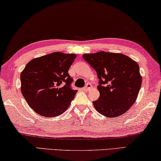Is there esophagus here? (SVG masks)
<instances>
[{
  "label": "esophagus",
  "instance_id": "esophagus-1",
  "mask_svg": "<svg viewBox=\"0 0 161 161\" xmlns=\"http://www.w3.org/2000/svg\"><path fill=\"white\" fill-rule=\"evenodd\" d=\"M92 88V86H91V84H90V83H88V84H86V86L84 87V88H83V90L84 91H90V90H91Z\"/></svg>",
  "mask_w": 161,
  "mask_h": 161
}]
</instances>
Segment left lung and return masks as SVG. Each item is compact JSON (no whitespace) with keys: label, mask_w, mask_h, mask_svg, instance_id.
<instances>
[{"label":"left lung","mask_w":161,"mask_h":161,"mask_svg":"<svg viewBox=\"0 0 161 161\" xmlns=\"http://www.w3.org/2000/svg\"><path fill=\"white\" fill-rule=\"evenodd\" d=\"M83 58L97 72L100 97L93 101L96 110L114 118L127 112L136 102L142 78L137 62L120 53H84Z\"/></svg>","instance_id":"1"}]
</instances>
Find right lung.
<instances>
[{"instance_id": "1", "label": "right lung", "mask_w": 161, "mask_h": 161, "mask_svg": "<svg viewBox=\"0 0 161 161\" xmlns=\"http://www.w3.org/2000/svg\"><path fill=\"white\" fill-rule=\"evenodd\" d=\"M75 53L53 52L28 62L20 74L21 92L36 113L57 117L69 108L77 91L70 88L69 69Z\"/></svg>"}]
</instances>
